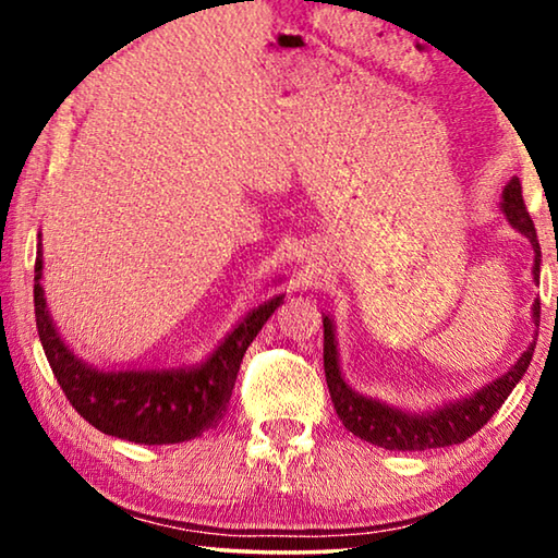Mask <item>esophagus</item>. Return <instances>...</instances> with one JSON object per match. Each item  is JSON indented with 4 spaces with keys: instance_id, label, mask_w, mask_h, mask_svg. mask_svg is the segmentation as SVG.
I'll return each instance as SVG.
<instances>
[{
    "instance_id": "34e87169",
    "label": "esophagus",
    "mask_w": 558,
    "mask_h": 558,
    "mask_svg": "<svg viewBox=\"0 0 558 558\" xmlns=\"http://www.w3.org/2000/svg\"><path fill=\"white\" fill-rule=\"evenodd\" d=\"M310 278H313V276H310Z\"/></svg>"
}]
</instances>
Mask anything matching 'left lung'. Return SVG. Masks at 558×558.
I'll return each instance as SVG.
<instances>
[{
    "label": "left lung",
    "mask_w": 558,
    "mask_h": 558,
    "mask_svg": "<svg viewBox=\"0 0 558 558\" xmlns=\"http://www.w3.org/2000/svg\"><path fill=\"white\" fill-rule=\"evenodd\" d=\"M499 209H502V214L507 216L509 226L522 235H526L529 243H532L534 248L532 272H534V282H539L542 248H539V241H536L534 221L524 206L522 184H519L517 177L505 186ZM539 315H542V302L534 300V307H532L534 325H539ZM323 327H325V376H327L329 396H332L339 421H342L344 428L352 430L356 438H362L366 442H372V446H379L386 450L446 448V446H458V442L475 436V433L497 413L499 405L507 401V396L512 393L519 379H522L529 362H532V354L536 347V342L529 344L526 352L517 359L514 366H509L507 374L499 376V379H495L493 384L483 386V389L468 396V399L442 403L433 411L409 413V411L393 409L389 403L369 399V396L356 393L352 386L344 381L342 372H339L335 325L327 315L323 319Z\"/></svg>",
    "instance_id": "left-lung-1"
}]
</instances>
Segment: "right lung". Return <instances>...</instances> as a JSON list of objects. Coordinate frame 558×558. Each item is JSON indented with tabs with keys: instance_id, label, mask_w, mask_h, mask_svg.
<instances>
[{
	"instance_id": "right-lung-1",
	"label": "right lung",
	"mask_w": 558,
	"mask_h": 558,
	"mask_svg": "<svg viewBox=\"0 0 558 558\" xmlns=\"http://www.w3.org/2000/svg\"><path fill=\"white\" fill-rule=\"evenodd\" d=\"M41 270L39 243L34 266L36 329L65 399L100 433L143 446L192 440L223 418L245 349L286 298L276 295L251 310L202 364L182 366V369L102 372L75 356L56 332L46 307Z\"/></svg>"
}]
</instances>
